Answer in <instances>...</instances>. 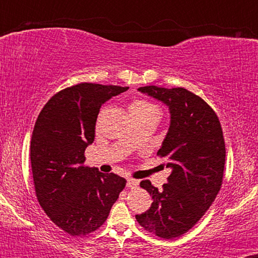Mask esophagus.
Returning a JSON list of instances; mask_svg holds the SVG:
<instances>
[{
    "mask_svg": "<svg viewBox=\"0 0 258 258\" xmlns=\"http://www.w3.org/2000/svg\"><path fill=\"white\" fill-rule=\"evenodd\" d=\"M138 184H139V181L135 180V178H132V177L126 178V187H129V188H135V187H138Z\"/></svg>",
    "mask_w": 258,
    "mask_h": 258,
    "instance_id": "obj_1",
    "label": "esophagus"
}]
</instances>
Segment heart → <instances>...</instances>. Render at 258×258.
I'll list each match as a JSON object with an SVG mask.
<instances>
[{
  "mask_svg": "<svg viewBox=\"0 0 258 258\" xmlns=\"http://www.w3.org/2000/svg\"><path fill=\"white\" fill-rule=\"evenodd\" d=\"M129 111L139 112V113H150V112H158V108L146 100H136L130 105Z\"/></svg>",
  "mask_w": 258,
  "mask_h": 258,
  "instance_id": "b5f03b06",
  "label": "heart"
}]
</instances>
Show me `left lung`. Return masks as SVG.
Instances as JSON below:
<instances>
[{
	"label": "left lung",
	"instance_id": "obj_1",
	"mask_svg": "<svg viewBox=\"0 0 258 258\" xmlns=\"http://www.w3.org/2000/svg\"><path fill=\"white\" fill-rule=\"evenodd\" d=\"M138 90L162 101L170 112L158 154L166 159L171 174L162 190L141 181L153 203L135 217L146 231L172 239L192 228L219 193L226 160L222 128L213 108L184 88L146 86Z\"/></svg>",
	"mask_w": 258,
	"mask_h": 258
}]
</instances>
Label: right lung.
Here are the masks:
<instances>
[{
	"label": "right lung",
	"instance_id": "right-lung-1",
	"mask_svg": "<svg viewBox=\"0 0 258 258\" xmlns=\"http://www.w3.org/2000/svg\"><path fill=\"white\" fill-rule=\"evenodd\" d=\"M128 87L81 83L51 98L36 120L30 159L36 196L62 231L86 235L102 226L125 178L84 166L100 107Z\"/></svg>",
	"mask_w": 258,
	"mask_h": 258
}]
</instances>
